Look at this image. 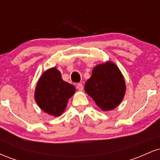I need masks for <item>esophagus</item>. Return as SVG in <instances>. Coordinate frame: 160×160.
Here are the masks:
<instances>
[{"instance_id":"esophagus-1","label":"esophagus","mask_w":160,"mask_h":160,"mask_svg":"<svg viewBox=\"0 0 160 160\" xmlns=\"http://www.w3.org/2000/svg\"><path fill=\"white\" fill-rule=\"evenodd\" d=\"M77 89H78L79 91H82L83 89V85L82 83H78L77 84Z\"/></svg>"}]
</instances>
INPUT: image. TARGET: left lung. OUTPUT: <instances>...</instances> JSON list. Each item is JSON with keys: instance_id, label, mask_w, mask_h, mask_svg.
Returning a JSON list of instances; mask_svg holds the SVG:
<instances>
[{"instance_id": "1", "label": "left lung", "mask_w": 160, "mask_h": 160, "mask_svg": "<svg viewBox=\"0 0 160 160\" xmlns=\"http://www.w3.org/2000/svg\"><path fill=\"white\" fill-rule=\"evenodd\" d=\"M84 89L99 108L111 111L122 102L126 85L117 66L109 62L95 66Z\"/></svg>"}]
</instances>
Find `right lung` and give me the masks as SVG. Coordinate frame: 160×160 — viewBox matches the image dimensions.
Here are the masks:
<instances>
[{
    "mask_svg": "<svg viewBox=\"0 0 160 160\" xmlns=\"http://www.w3.org/2000/svg\"><path fill=\"white\" fill-rule=\"evenodd\" d=\"M74 92V86L64 81L60 71L53 68L40 77L36 86L34 98L43 111L57 117L63 113L68 101Z\"/></svg>",
    "mask_w": 160,
    "mask_h": 160,
    "instance_id": "1",
    "label": "right lung"
}]
</instances>
